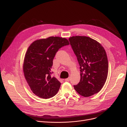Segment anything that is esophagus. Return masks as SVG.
<instances>
[{
  "label": "esophagus",
  "instance_id": "obj_1",
  "mask_svg": "<svg viewBox=\"0 0 127 127\" xmlns=\"http://www.w3.org/2000/svg\"><path fill=\"white\" fill-rule=\"evenodd\" d=\"M70 77H68V78H66V79H65V80L66 81H70Z\"/></svg>",
  "mask_w": 127,
  "mask_h": 127
}]
</instances>
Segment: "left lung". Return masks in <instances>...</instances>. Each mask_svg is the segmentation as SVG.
Masks as SVG:
<instances>
[{"label": "left lung", "mask_w": 127, "mask_h": 127, "mask_svg": "<svg viewBox=\"0 0 127 127\" xmlns=\"http://www.w3.org/2000/svg\"><path fill=\"white\" fill-rule=\"evenodd\" d=\"M69 40L80 69V80L74 85V89L84 97L98 93L108 74V60L104 48L96 40L86 36H73Z\"/></svg>", "instance_id": "1"}]
</instances>
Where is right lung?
<instances>
[{"instance_id": "add662e5", "label": "right lung", "mask_w": 127, "mask_h": 127, "mask_svg": "<svg viewBox=\"0 0 127 127\" xmlns=\"http://www.w3.org/2000/svg\"><path fill=\"white\" fill-rule=\"evenodd\" d=\"M69 45L65 38L50 37L32 42L26 52L23 64L26 80L32 92L47 99L55 95L61 83L51 76L53 60L61 47Z\"/></svg>"}]
</instances>
